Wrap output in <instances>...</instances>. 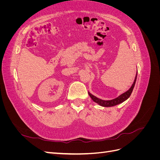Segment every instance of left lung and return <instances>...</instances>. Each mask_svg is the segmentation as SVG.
I'll return each instance as SVG.
<instances>
[{
    "label": "left lung",
    "mask_w": 160,
    "mask_h": 160,
    "mask_svg": "<svg viewBox=\"0 0 160 160\" xmlns=\"http://www.w3.org/2000/svg\"><path fill=\"white\" fill-rule=\"evenodd\" d=\"M137 75H138V71H137V73H136V76H135V77L133 83L132 84V85L130 88V89L129 90H128L126 92H125V93H123V94L120 95L119 97H118L117 98H115L112 100H109V101H105V100H102V99H100L98 98H96V97H95L93 95H91L89 93V95L91 97V98L93 99L95 103H98L99 105H100L101 106H103V107H111V106L118 105L121 103L123 102L124 101L128 99L130 97L131 94H132V91H133V89L134 88L135 81H136V79H137Z\"/></svg>",
    "instance_id": "8db88e82"
}]
</instances>
